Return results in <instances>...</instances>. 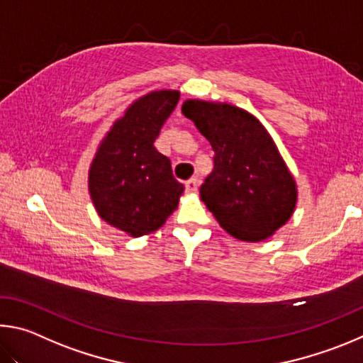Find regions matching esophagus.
<instances>
[{
    "label": "esophagus",
    "mask_w": 363,
    "mask_h": 363,
    "mask_svg": "<svg viewBox=\"0 0 363 363\" xmlns=\"http://www.w3.org/2000/svg\"><path fill=\"white\" fill-rule=\"evenodd\" d=\"M199 188V180L198 178H191V180L186 182V191L188 193H196Z\"/></svg>",
    "instance_id": "obj_1"
}]
</instances>
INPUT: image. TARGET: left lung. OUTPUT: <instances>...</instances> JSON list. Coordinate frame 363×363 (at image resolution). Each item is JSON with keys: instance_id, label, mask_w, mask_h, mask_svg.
Masks as SVG:
<instances>
[{"instance_id": "obj_1", "label": "left lung", "mask_w": 363, "mask_h": 363, "mask_svg": "<svg viewBox=\"0 0 363 363\" xmlns=\"http://www.w3.org/2000/svg\"><path fill=\"white\" fill-rule=\"evenodd\" d=\"M182 113L215 151L213 170L201 199L233 238L259 242L271 238L295 212L298 189L264 125L226 101L188 99Z\"/></svg>"}]
</instances>
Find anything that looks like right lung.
<instances>
[{"label": "right lung", "mask_w": 363, "mask_h": 363, "mask_svg": "<svg viewBox=\"0 0 363 363\" xmlns=\"http://www.w3.org/2000/svg\"><path fill=\"white\" fill-rule=\"evenodd\" d=\"M178 99V91L162 89L132 101L101 138L89 167V194L99 217L130 238L159 230L185 191L169 157L155 148Z\"/></svg>", "instance_id": "add662e5"}]
</instances>
